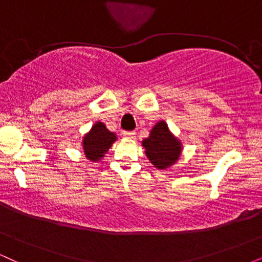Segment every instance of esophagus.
Instances as JSON below:
<instances>
[{"mask_svg": "<svg viewBox=\"0 0 262 262\" xmlns=\"http://www.w3.org/2000/svg\"><path fill=\"white\" fill-rule=\"evenodd\" d=\"M123 135L128 139H135V132H123Z\"/></svg>", "mask_w": 262, "mask_h": 262, "instance_id": "esophagus-1", "label": "esophagus"}]
</instances>
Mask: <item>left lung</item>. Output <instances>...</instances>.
<instances>
[{
    "label": "left lung",
    "mask_w": 262,
    "mask_h": 262,
    "mask_svg": "<svg viewBox=\"0 0 262 262\" xmlns=\"http://www.w3.org/2000/svg\"><path fill=\"white\" fill-rule=\"evenodd\" d=\"M145 154L156 169H167L179 160L181 154V143L176 139L164 121L156 123L150 132L149 138L143 140Z\"/></svg>",
    "instance_id": "8db88e82"
}]
</instances>
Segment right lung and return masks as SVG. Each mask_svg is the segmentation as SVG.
<instances>
[{
	"mask_svg": "<svg viewBox=\"0 0 262 262\" xmlns=\"http://www.w3.org/2000/svg\"><path fill=\"white\" fill-rule=\"evenodd\" d=\"M116 139V134L108 130L103 123L97 122L83 137L82 146L86 158L91 161H100Z\"/></svg>",
	"mask_w": 262,
	"mask_h": 262,
	"instance_id": "obj_1",
	"label": "right lung"
}]
</instances>
